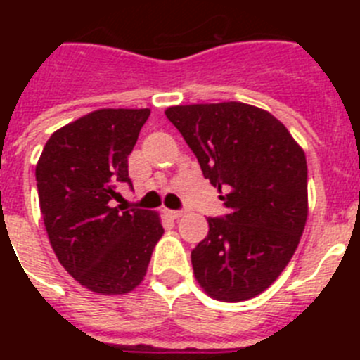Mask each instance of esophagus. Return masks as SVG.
<instances>
[{
    "label": "esophagus",
    "instance_id": "1",
    "mask_svg": "<svg viewBox=\"0 0 360 360\" xmlns=\"http://www.w3.org/2000/svg\"><path fill=\"white\" fill-rule=\"evenodd\" d=\"M182 214H184L182 211H173V209H169V211H167V216H171L173 219H178Z\"/></svg>",
    "mask_w": 360,
    "mask_h": 360
}]
</instances>
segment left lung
<instances>
[{
	"instance_id": "left-lung-1",
	"label": "left lung",
	"mask_w": 360,
	"mask_h": 360,
	"mask_svg": "<svg viewBox=\"0 0 360 360\" xmlns=\"http://www.w3.org/2000/svg\"><path fill=\"white\" fill-rule=\"evenodd\" d=\"M165 117L195 153L203 176L225 191L229 214L207 218L191 252L200 287L240 303L278 279L297 249L308 216L301 146L269 111L243 103L171 106Z\"/></svg>"
}]
</instances>
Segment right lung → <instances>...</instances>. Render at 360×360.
Here are the masks:
<instances>
[{
    "label": "right lung",
    "instance_id": "add662e5",
    "mask_svg": "<svg viewBox=\"0 0 360 360\" xmlns=\"http://www.w3.org/2000/svg\"><path fill=\"white\" fill-rule=\"evenodd\" d=\"M151 111L97 110L57 129L36 165L44 227L57 259L97 294H128L164 234L158 212L113 207L128 157Z\"/></svg>",
    "mask_w": 360,
    "mask_h": 360
}]
</instances>
